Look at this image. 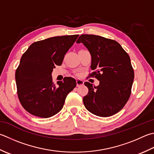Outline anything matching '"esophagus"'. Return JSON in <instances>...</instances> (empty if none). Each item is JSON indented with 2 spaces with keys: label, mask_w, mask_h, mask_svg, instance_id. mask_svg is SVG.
<instances>
[{
  "label": "esophagus",
  "mask_w": 154,
  "mask_h": 154,
  "mask_svg": "<svg viewBox=\"0 0 154 154\" xmlns=\"http://www.w3.org/2000/svg\"><path fill=\"white\" fill-rule=\"evenodd\" d=\"M76 83H77V86L79 87V86H81V85H83L84 81L83 80H81V79H76Z\"/></svg>",
  "instance_id": "esophagus-1"
}]
</instances>
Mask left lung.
I'll return each mask as SVG.
<instances>
[{
  "label": "left lung",
  "mask_w": 154,
  "mask_h": 154,
  "mask_svg": "<svg viewBox=\"0 0 154 154\" xmlns=\"http://www.w3.org/2000/svg\"><path fill=\"white\" fill-rule=\"evenodd\" d=\"M82 43L91 55V77L99 81L93 86L85 82L89 92L83 97L89 112L99 117H109L119 112L130 97L134 71L128 54L117 41L101 36L81 35Z\"/></svg>",
  "instance_id": "left-lung-1"
}]
</instances>
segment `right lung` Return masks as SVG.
Returning a JSON list of instances; mask_svg holds the SVG:
<instances>
[{"mask_svg": "<svg viewBox=\"0 0 154 154\" xmlns=\"http://www.w3.org/2000/svg\"><path fill=\"white\" fill-rule=\"evenodd\" d=\"M78 37L58 36L35 42L21 57L15 73L17 95L24 109L32 115L43 118L56 115L76 87L72 77H65L56 85L51 73L55 65H61Z\"/></svg>", "mask_w": 154, "mask_h": 154, "instance_id": "add662e5", "label": "right lung"}]
</instances>
